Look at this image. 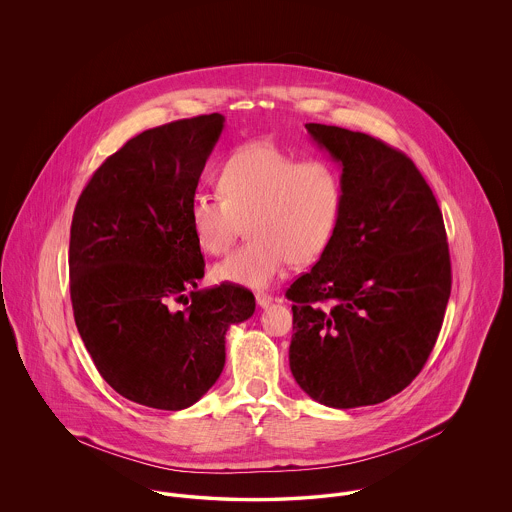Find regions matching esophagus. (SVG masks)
Masks as SVG:
<instances>
[{"label": "esophagus", "mask_w": 512, "mask_h": 512, "mask_svg": "<svg viewBox=\"0 0 512 512\" xmlns=\"http://www.w3.org/2000/svg\"><path fill=\"white\" fill-rule=\"evenodd\" d=\"M274 301V297L270 295V293L258 292L256 293V303L260 305V307H268L270 303Z\"/></svg>", "instance_id": "esophagus-1"}]
</instances>
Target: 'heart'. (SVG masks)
<instances>
[{"label":"heart","instance_id":"obj_1","mask_svg":"<svg viewBox=\"0 0 512 512\" xmlns=\"http://www.w3.org/2000/svg\"><path fill=\"white\" fill-rule=\"evenodd\" d=\"M219 193L191 201L199 246L224 254L248 228L250 240L213 268L217 282L264 288L290 262H315L339 226L345 187L327 161H301L272 144L236 149L219 169Z\"/></svg>","mask_w":512,"mask_h":512}]
</instances>
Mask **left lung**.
<instances>
[{"mask_svg":"<svg viewBox=\"0 0 512 512\" xmlns=\"http://www.w3.org/2000/svg\"><path fill=\"white\" fill-rule=\"evenodd\" d=\"M305 128L343 167L345 203L327 250L286 292L290 368L319 404H380L420 374L438 341L451 293L443 217L402 151L337 126Z\"/></svg>","mask_w":512,"mask_h":512,"instance_id":"8db88e82","label":"left lung"}]
</instances>
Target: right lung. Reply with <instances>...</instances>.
<instances>
[{"label": "right lung", "instance_id": "1", "mask_svg": "<svg viewBox=\"0 0 512 512\" xmlns=\"http://www.w3.org/2000/svg\"><path fill=\"white\" fill-rule=\"evenodd\" d=\"M222 128L209 114L142 132L94 171L74 209L76 329L102 378L157 410L189 408L217 382L228 327L256 309L242 286L197 288L205 260L189 213Z\"/></svg>", "mask_w": 512, "mask_h": 512}]
</instances>
